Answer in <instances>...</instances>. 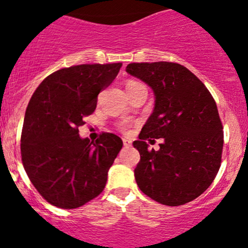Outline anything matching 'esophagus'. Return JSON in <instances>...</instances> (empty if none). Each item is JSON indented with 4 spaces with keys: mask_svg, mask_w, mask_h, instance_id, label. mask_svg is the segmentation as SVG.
<instances>
[{
    "mask_svg": "<svg viewBox=\"0 0 248 248\" xmlns=\"http://www.w3.org/2000/svg\"><path fill=\"white\" fill-rule=\"evenodd\" d=\"M132 145V141L129 139H124V147H129Z\"/></svg>",
    "mask_w": 248,
    "mask_h": 248,
    "instance_id": "obj_1",
    "label": "esophagus"
}]
</instances>
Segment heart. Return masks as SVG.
<instances>
[{
	"instance_id": "b5f03b06",
	"label": "heart",
	"mask_w": 248,
	"mask_h": 248,
	"mask_svg": "<svg viewBox=\"0 0 248 248\" xmlns=\"http://www.w3.org/2000/svg\"><path fill=\"white\" fill-rule=\"evenodd\" d=\"M140 85H142L141 83L137 82V80L129 79L128 82L126 83V88H127V91H129V90L134 89V88H138V87H140ZM122 128H124V129H126V126H124V127H122Z\"/></svg>"
}]
</instances>
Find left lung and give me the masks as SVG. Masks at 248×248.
Wrapping results in <instances>:
<instances>
[{
	"label": "left lung",
	"mask_w": 248,
	"mask_h": 248,
	"mask_svg": "<svg viewBox=\"0 0 248 248\" xmlns=\"http://www.w3.org/2000/svg\"><path fill=\"white\" fill-rule=\"evenodd\" d=\"M126 71L147 83L155 96V110L133 142L140 153L138 186L161 204H186L209 187L221 165L223 127L215 100L177 62H131ZM160 137L161 150H148L145 140Z\"/></svg>",
	"instance_id": "8db88e82"
}]
</instances>
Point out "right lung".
Masks as SVG:
<instances>
[{
    "mask_svg": "<svg viewBox=\"0 0 248 248\" xmlns=\"http://www.w3.org/2000/svg\"><path fill=\"white\" fill-rule=\"evenodd\" d=\"M122 66L82 64L64 67L41 82L25 114L21 159L39 194L62 209L82 207L97 197L122 140L102 132L95 142L82 139L78 127L95 111L97 96Z\"/></svg>",
    "mask_w": 248,
    "mask_h": 248,
    "instance_id": "right-lung-1",
    "label": "right lung"
}]
</instances>
